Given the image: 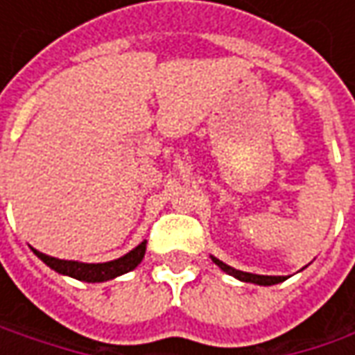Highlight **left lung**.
<instances>
[{
  "mask_svg": "<svg viewBox=\"0 0 355 355\" xmlns=\"http://www.w3.org/2000/svg\"><path fill=\"white\" fill-rule=\"evenodd\" d=\"M213 263L219 266L221 270H225L227 275H231V277H235V279L243 280V282H254V284H263V286H270V284H277V282H282L284 277H265V275H251V272H243V270H237V268H233V266L225 265L223 261H219V259H215L211 257Z\"/></svg>",
  "mask_w": 355,
  "mask_h": 355,
  "instance_id": "1",
  "label": "left lung"
}]
</instances>
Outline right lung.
<instances>
[{
  "mask_svg": "<svg viewBox=\"0 0 355 355\" xmlns=\"http://www.w3.org/2000/svg\"><path fill=\"white\" fill-rule=\"evenodd\" d=\"M144 252H146V241H142L134 251H130L128 254L120 257L116 261L110 263H98V265H89V263H76V261H61L55 257H49L45 252L35 251V254L51 266L53 270L61 272V275H69L76 280H85V282H104V280L114 279L120 277L124 272H130L132 268L142 263Z\"/></svg>",
  "mask_w": 355,
  "mask_h": 355,
  "instance_id": "1",
  "label": "right lung"
}]
</instances>
